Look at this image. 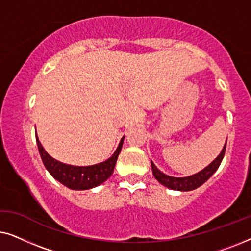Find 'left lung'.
Here are the masks:
<instances>
[{
	"label": "left lung",
	"instance_id": "8db88e82",
	"mask_svg": "<svg viewBox=\"0 0 251 251\" xmlns=\"http://www.w3.org/2000/svg\"><path fill=\"white\" fill-rule=\"evenodd\" d=\"M227 143V140H226ZM226 143L224 147H223L222 152L219 155L216 157V159L212 161V162L209 164L208 167H205L203 170L199 171L198 174L192 175V176L188 177H171L168 176V175L163 174L162 171H160L155 167L152 161H151V164H152V171L155 179L159 181L160 184H162L163 186L168 188H171V190L176 191H192L195 190V188L200 187L202 184H204L209 178H210L212 175L215 174V171L218 169V167L221 166L223 157H224L225 150H226Z\"/></svg>",
	"mask_w": 251,
	"mask_h": 251
}]
</instances>
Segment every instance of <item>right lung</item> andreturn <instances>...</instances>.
<instances>
[{"label":"right lung","instance_id":"1","mask_svg":"<svg viewBox=\"0 0 251 251\" xmlns=\"http://www.w3.org/2000/svg\"><path fill=\"white\" fill-rule=\"evenodd\" d=\"M123 139H125V137H122L118 149H116L114 154L108 160L88 167L71 166V164H66L54 160L53 157H51L46 152V150L41 145L37 136L36 144L37 147H39V152L41 159L43 161L44 167L47 168V170L49 171L54 179H57L59 183L71 188V190H90L92 187L102 184L107 178L112 176L116 160H118L119 154L121 152Z\"/></svg>","mask_w":251,"mask_h":251}]
</instances>
